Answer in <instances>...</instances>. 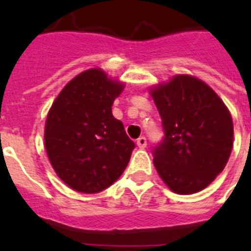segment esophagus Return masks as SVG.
<instances>
[{"label": "esophagus", "mask_w": 251, "mask_h": 251, "mask_svg": "<svg viewBox=\"0 0 251 251\" xmlns=\"http://www.w3.org/2000/svg\"><path fill=\"white\" fill-rule=\"evenodd\" d=\"M137 146H138V147H139V149H145L146 146H147V141H146V138L145 137L138 138Z\"/></svg>", "instance_id": "1"}]
</instances>
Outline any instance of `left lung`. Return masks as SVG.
<instances>
[{
  "mask_svg": "<svg viewBox=\"0 0 251 251\" xmlns=\"http://www.w3.org/2000/svg\"><path fill=\"white\" fill-rule=\"evenodd\" d=\"M165 131L153 165L173 193L194 194L223 172L233 147V121L220 96L197 76L177 74L149 90Z\"/></svg>",
  "mask_w": 251,
  "mask_h": 251,
  "instance_id": "obj_1",
  "label": "left lung"
}]
</instances>
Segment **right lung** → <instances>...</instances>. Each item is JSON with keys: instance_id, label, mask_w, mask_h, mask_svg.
<instances>
[{"instance_id": "add662e5", "label": "right lung", "mask_w": 251, "mask_h": 251, "mask_svg": "<svg viewBox=\"0 0 251 251\" xmlns=\"http://www.w3.org/2000/svg\"><path fill=\"white\" fill-rule=\"evenodd\" d=\"M124 88V82L92 68L54 99L45 121V151L56 175L73 190L100 193L127 167L135 145L112 114Z\"/></svg>"}]
</instances>
